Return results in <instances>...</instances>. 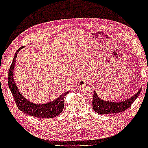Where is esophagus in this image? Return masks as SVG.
<instances>
[{
  "mask_svg": "<svg viewBox=\"0 0 148 148\" xmlns=\"http://www.w3.org/2000/svg\"><path fill=\"white\" fill-rule=\"evenodd\" d=\"M87 84L88 82L86 79H81L78 82V86H79V87H84V86H85Z\"/></svg>",
  "mask_w": 148,
  "mask_h": 148,
  "instance_id": "1",
  "label": "esophagus"
}]
</instances>
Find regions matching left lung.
<instances>
[{
    "instance_id": "left-lung-1",
    "label": "left lung",
    "mask_w": 148,
    "mask_h": 148,
    "mask_svg": "<svg viewBox=\"0 0 148 148\" xmlns=\"http://www.w3.org/2000/svg\"><path fill=\"white\" fill-rule=\"evenodd\" d=\"M141 88L133 97L122 101V102H112V101H103L100 99L96 92H94L92 99V107L94 110L99 114H118L124 112L129 108L135 99L139 97Z\"/></svg>"
}]
</instances>
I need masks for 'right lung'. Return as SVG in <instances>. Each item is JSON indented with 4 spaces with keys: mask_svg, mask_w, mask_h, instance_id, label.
<instances>
[{
    "mask_svg": "<svg viewBox=\"0 0 148 148\" xmlns=\"http://www.w3.org/2000/svg\"><path fill=\"white\" fill-rule=\"evenodd\" d=\"M23 47H21L15 52L8 73L9 88L14 99L15 104L20 111L35 118H52L56 117L62 112L64 105V99L69 91L63 93L60 97L54 101L45 103V104H36V103L30 102L27 99H25L19 91L13 79V70L15 67V58L19 51Z\"/></svg>",
    "mask_w": 148,
    "mask_h": 148,
    "instance_id": "1",
    "label": "right lung"
}]
</instances>
